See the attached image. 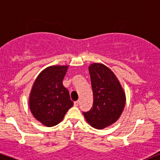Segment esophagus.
<instances>
[{"label":"esophagus","mask_w":160,"mask_h":160,"mask_svg":"<svg viewBox=\"0 0 160 160\" xmlns=\"http://www.w3.org/2000/svg\"><path fill=\"white\" fill-rule=\"evenodd\" d=\"M79 103H80V102L76 101V102H73V105H74V106H78Z\"/></svg>","instance_id":"34e87169"}]
</instances>
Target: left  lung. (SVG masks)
Masks as SVG:
<instances>
[{
    "label": "left lung",
    "mask_w": 160,
    "mask_h": 160,
    "mask_svg": "<svg viewBox=\"0 0 160 160\" xmlns=\"http://www.w3.org/2000/svg\"><path fill=\"white\" fill-rule=\"evenodd\" d=\"M93 92V104L83 112L87 122L96 129L114 124L122 115L126 102L124 89L111 69L101 63L89 66Z\"/></svg>",
    "instance_id": "8db88e82"
}]
</instances>
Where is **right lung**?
<instances>
[{"label":"right lung","instance_id":"obj_1","mask_svg":"<svg viewBox=\"0 0 160 160\" xmlns=\"http://www.w3.org/2000/svg\"><path fill=\"white\" fill-rule=\"evenodd\" d=\"M68 65H54L44 69L32 87L29 98L30 111L46 127L57 125L73 106L68 90L63 86Z\"/></svg>","mask_w":160,"mask_h":160}]
</instances>
